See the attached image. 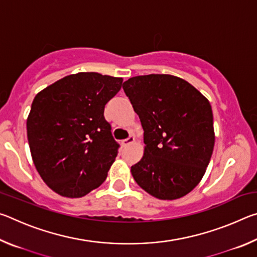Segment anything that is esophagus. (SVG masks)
<instances>
[{"label":"esophagus","instance_id":"1","mask_svg":"<svg viewBox=\"0 0 257 257\" xmlns=\"http://www.w3.org/2000/svg\"><path fill=\"white\" fill-rule=\"evenodd\" d=\"M135 142V137L134 136H129L127 139H123L122 142V145L123 146H128V145H130V144H133V143Z\"/></svg>","mask_w":257,"mask_h":257}]
</instances>
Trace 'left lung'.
Returning <instances> with one entry per match:
<instances>
[{
	"instance_id": "obj_1",
	"label": "left lung",
	"mask_w": 257,
	"mask_h": 257,
	"mask_svg": "<svg viewBox=\"0 0 257 257\" xmlns=\"http://www.w3.org/2000/svg\"><path fill=\"white\" fill-rule=\"evenodd\" d=\"M122 87L144 129V155L132 167L135 181L159 199L185 196L202 180L213 153L210 102L171 75L133 77Z\"/></svg>"
}]
</instances>
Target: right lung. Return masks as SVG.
Returning <instances> with one entry per match:
<instances>
[{
	"label": "right lung",
	"instance_id": "add662e5",
	"mask_svg": "<svg viewBox=\"0 0 257 257\" xmlns=\"http://www.w3.org/2000/svg\"><path fill=\"white\" fill-rule=\"evenodd\" d=\"M122 81L79 72L35 96L27 119L29 149L42 179L56 194L82 197L106 179L119 144L104 118V107Z\"/></svg>",
	"mask_w": 257,
	"mask_h": 257
}]
</instances>
